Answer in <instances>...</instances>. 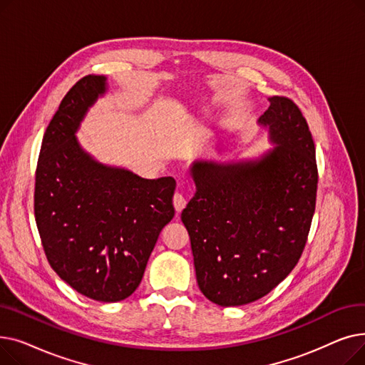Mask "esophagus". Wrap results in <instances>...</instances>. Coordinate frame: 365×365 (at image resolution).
<instances>
[{
  "mask_svg": "<svg viewBox=\"0 0 365 365\" xmlns=\"http://www.w3.org/2000/svg\"><path fill=\"white\" fill-rule=\"evenodd\" d=\"M186 202H187L186 197L182 192H176L175 197H173V204H175V208L178 213H180L182 210L186 207Z\"/></svg>",
  "mask_w": 365,
  "mask_h": 365,
  "instance_id": "34e87169",
  "label": "esophagus"
}]
</instances>
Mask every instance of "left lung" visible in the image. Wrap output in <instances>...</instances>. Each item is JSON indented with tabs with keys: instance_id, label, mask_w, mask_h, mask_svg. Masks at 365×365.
<instances>
[{
	"instance_id": "left-lung-1",
	"label": "left lung",
	"mask_w": 365,
	"mask_h": 365,
	"mask_svg": "<svg viewBox=\"0 0 365 365\" xmlns=\"http://www.w3.org/2000/svg\"><path fill=\"white\" fill-rule=\"evenodd\" d=\"M259 118L277 146L260 160L195 161L197 192L182 212L202 294L241 306L272 292L297 264L317 202L315 145L299 106L269 98Z\"/></svg>"
}]
</instances>
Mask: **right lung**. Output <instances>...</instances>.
<instances>
[{
	"mask_svg": "<svg viewBox=\"0 0 365 365\" xmlns=\"http://www.w3.org/2000/svg\"><path fill=\"white\" fill-rule=\"evenodd\" d=\"M106 78L87 75L62 99L41 143L34 212L53 271L73 290L120 302L138 289L163 227L175 217L173 178L142 179L93 160L75 138Z\"/></svg>",
	"mask_w": 365,
	"mask_h": 365,
	"instance_id": "right-lung-1",
	"label": "right lung"
}]
</instances>
